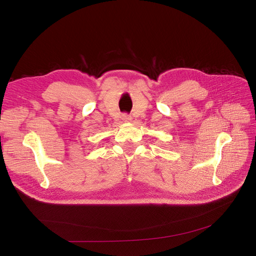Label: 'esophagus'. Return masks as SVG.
Segmentation results:
<instances>
[{
	"label": "esophagus",
	"instance_id": "1",
	"mask_svg": "<svg viewBox=\"0 0 256 256\" xmlns=\"http://www.w3.org/2000/svg\"><path fill=\"white\" fill-rule=\"evenodd\" d=\"M130 119H132V118H130V114H122V120H123V121L128 122V121H130Z\"/></svg>",
	"mask_w": 256,
	"mask_h": 256
}]
</instances>
